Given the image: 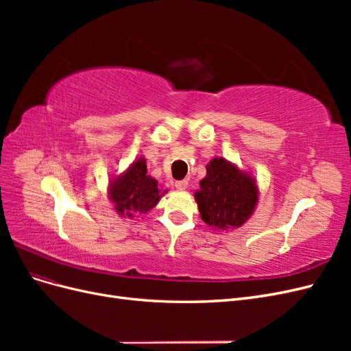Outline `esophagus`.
<instances>
[{
    "label": "esophagus",
    "instance_id": "34e87169",
    "mask_svg": "<svg viewBox=\"0 0 351 351\" xmlns=\"http://www.w3.org/2000/svg\"><path fill=\"white\" fill-rule=\"evenodd\" d=\"M176 187L178 190H186L187 189V180H180V182H176Z\"/></svg>",
    "mask_w": 351,
    "mask_h": 351
}]
</instances>
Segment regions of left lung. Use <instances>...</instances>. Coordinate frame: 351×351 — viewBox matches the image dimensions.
<instances>
[{
	"label": "left lung",
	"mask_w": 351,
	"mask_h": 351,
	"mask_svg": "<svg viewBox=\"0 0 351 351\" xmlns=\"http://www.w3.org/2000/svg\"><path fill=\"white\" fill-rule=\"evenodd\" d=\"M195 197L200 218L218 230L240 227L256 206L258 190L253 178L222 158H214L206 167Z\"/></svg>",
	"instance_id": "8db88e82"
}]
</instances>
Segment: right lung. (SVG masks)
Listing matches in <instances>:
<instances>
[{"instance_id": "1", "label": "right lung", "mask_w": 351, "mask_h": 351, "mask_svg": "<svg viewBox=\"0 0 351 351\" xmlns=\"http://www.w3.org/2000/svg\"><path fill=\"white\" fill-rule=\"evenodd\" d=\"M111 200L119 214L133 217L151 210L159 200L158 183L146 174L145 159H137L125 174L114 180L110 189Z\"/></svg>"}]
</instances>
